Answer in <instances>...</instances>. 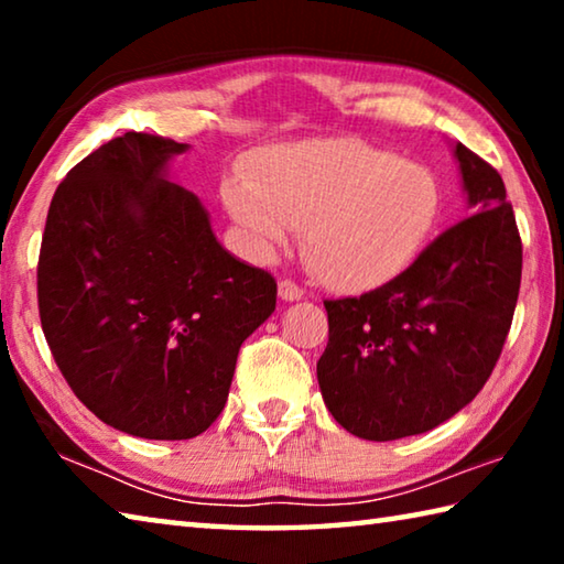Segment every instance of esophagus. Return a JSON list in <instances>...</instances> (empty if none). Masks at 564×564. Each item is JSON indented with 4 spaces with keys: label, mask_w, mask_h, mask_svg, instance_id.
<instances>
[{
    "label": "esophagus",
    "mask_w": 564,
    "mask_h": 564,
    "mask_svg": "<svg viewBox=\"0 0 564 564\" xmlns=\"http://www.w3.org/2000/svg\"><path fill=\"white\" fill-rule=\"evenodd\" d=\"M279 295L283 301H301L303 299V289L295 281H291V279H283L281 283H279Z\"/></svg>",
    "instance_id": "esophagus-1"
}]
</instances>
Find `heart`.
Masks as SVG:
<instances>
[{
    "instance_id": "heart-1",
    "label": "heart",
    "mask_w": 564,
    "mask_h": 564,
    "mask_svg": "<svg viewBox=\"0 0 564 564\" xmlns=\"http://www.w3.org/2000/svg\"><path fill=\"white\" fill-rule=\"evenodd\" d=\"M224 202L256 251L303 228V259L336 291H366L413 263L441 216L431 171L356 139L275 147L236 176Z\"/></svg>"
}]
</instances>
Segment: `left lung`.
<instances>
[{"label":"left lung","instance_id":"1","mask_svg":"<svg viewBox=\"0 0 564 564\" xmlns=\"http://www.w3.org/2000/svg\"><path fill=\"white\" fill-rule=\"evenodd\" d=\"M475 214L358 299L323 301L328 346L318 383L330 415L362 441L433 431L488 383L512 326L522 241L502 176L455 147Z\"/></svg>","mask_w":564,"mask_h":564}]
</instances>
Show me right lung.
<instances>
[{"label":"right lung","mask_w":564,"mask_h":564,"mask_svg":"<svg viewBox=\"0 0 564 564\" xmlns=\"http://www.w3.org/2000/svg\"><path fill=\"white\" fill-rule=\"evenodd\" d=\"M186 144L127 131L54 191L36 263L44 338L104 423L188 441L221 415L241 343L275 311V279L216 241L164 178Z\"/></svg>","instance_id":"1"}]
</instances>
